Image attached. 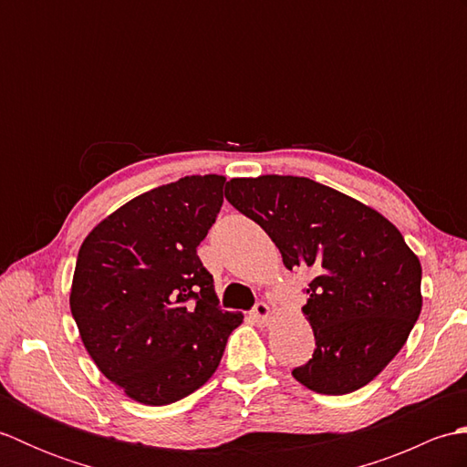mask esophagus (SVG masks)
Returning a JSON list of instances; mask_svg holds the SVG:
<instances>
[{
    "instance_id": "obj_1",
    "label": "esophagus",
    "mask_w": 467,
    "mask_h": 467,
    "mask_svg": "<svg viewBox=\"0 0 467 467\" xmlns=\"http://www.w3.org/2000/svg\"><path fill=\"white\" fill-rule=\"evenodd\" d=\"M253 317H254L256 323L265 325L266 321H269V317H271V306L266 305L265 301H256L254 306H253Z\"/></svg>"
}]
</instances>
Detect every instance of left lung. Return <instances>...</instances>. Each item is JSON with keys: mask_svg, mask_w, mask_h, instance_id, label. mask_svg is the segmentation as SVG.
<instances>
[{"mask_svg": "<svg viewBox=\"0 0 467 467\" xmlns=\"http://www.w3.org/2000/svg\"><path fill=\"white\" fill-rule=\"evenodd\" d=\"M224 196L271 236L286 269L315 275L303 306L315 351L295 367V379L345 395L379 375L421 313V265L398 228L303 176L233 178Z\"/></svg>", "mask_w": 467, "mask_h": 467, "instance_id": "8db88e82", "label": "left lung"}]
</instances>
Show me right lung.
Listing matches in <instances>:
<instances>
[{"label": "right lung", "instance_id": "add662e5", "mask_svg": "<svg viewBox=\"0 0 467 467\" xmlns=\"http://www.w3.org/2000/svg\"><path fill=\"white\" fill-rule=\"evenodd\" d=\"M224 176H184L118 208L86 236L69 309L108 379L144 405L204 385L243 313L223 311L196 249L223 206Z\"/></svg>", "mask_w": 467, "mask_h": 467}]
</instances>
